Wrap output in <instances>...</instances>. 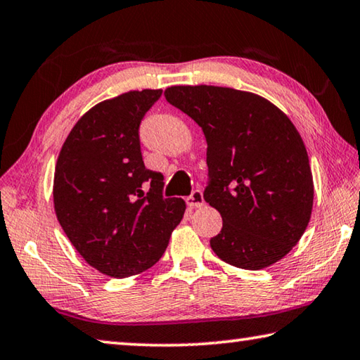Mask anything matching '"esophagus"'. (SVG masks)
I'll list each match as a JSON object with an SVG mask.
<instances>
[{"label": "esophagus", "instance_id": "1", "mask_svg": "<svg viewBox=\"0 0 360 360\" xmlns=\"http://www.w3.org/2000/svg\"><path fill=\"white\" fill-rule=\"evenodd\" d=\"M188 208H200V206L205 205V198L202 191H193L191 197L186 198Z\"/></svg>", "mask_w": 360, "mask_h": 360}]
</instances>
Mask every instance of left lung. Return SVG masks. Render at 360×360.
<instances>
[{
    "label": "left lung",
    "mask_w": 360,
    "mask_h": 360,
    "mask_svg": "<svg viewBox=\"0 0 360 360\" xmlns=\"http://www.w3.org/2000/svg\"><path fill=\"white\" fill-rule=\"evenodd\" d=\"M165 98L208 143L203 198L222 216L212 251L245 270L281 260L307 230L314 197L307 148L290 119L262 96L229 87L174 85Z\"/></svg>",
    "instance_id": "1"
}]
</instances>
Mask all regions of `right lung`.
<instances>
[{
	"instance_id": "add662e5",
	"label": "right lung",
	"mask_w": 360,
	"mask_h": 360,
	"mask_svg": "<svg viewBox=\"0 0 360 360\" xmlns=\"http://www.w3.org/2000/svg\"><path fill=\"white\" fill-rule=\"evenodd\" d=\"M162 90L101 101L72 127L53 176L56 214L71 245L103 275L148 270L186 211L163 197V174L144 167L139 125ZM148 192L146 193L145 191Z\"/></svg>"
}]
</instances>
